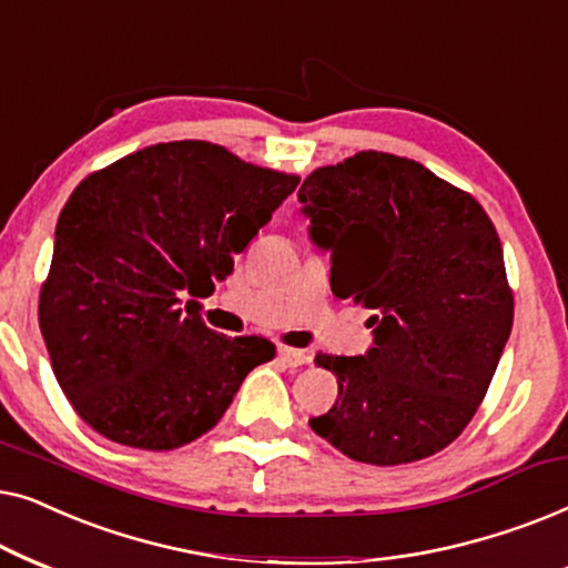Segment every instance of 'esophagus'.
I'll use <instances>...</instances> for the list:
<instances>
[{
	"instance_id": "obj_1",
	"label": "esophagus",
	"mask_w": 568,
	"mask_h": 568,
	"mask_svg": "<svg viewBox=\"0 0 568 568\" xmlns=\"http://www.w3.org/2000/svg\"><path fill=\"white\" fill-rule=\"evenodd\" d=\"M278 359H282L286 367H302V364L310 362V354L302 352V348L282 346V348H278Z\"/></svg>"
}]
</instances>
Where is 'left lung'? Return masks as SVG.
Returning a JSON list of instances; mask_svg holds the SVG:
<instances>
[{"mask_svg": "<svg viewBox=\"0 0 568 568\" xmlns=\"http://www.w3.org/2000/svg\"><path fill=\"white\" fill-rule=\"evenodd\" d=\"M297 196L333 294L375 328L364 356H315L338 398L310 426L369 465L439 453L478 410L515 321L494 222L422 162L372 150L317 168Z\"/></svg>", "mask_w": 568, "mask_h": 568, "instance_id": "left-lung-1", "label": "left lung"}]
</instances>
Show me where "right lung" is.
Segmentation results:
<instances>
[{
    "label": "right lung",
    "mask_w": 568,
    "mask_h": 568,
    "mask_svg": "<svg viewBox=\"0 0 568 568\" xmlns=\"http://www.w3.org/2000/svg\"><path fill=\"white\" fill-rule=\"evenodd\" d=\"M297 183L185 139L144 146L77 185L57 222L38 323L84 424L152 453L216 426L276 346L222 336L183 300L204 297L214 278L232 274V255Z\"/></svg>",
    "instance_id": "1"
}]
</instances>
